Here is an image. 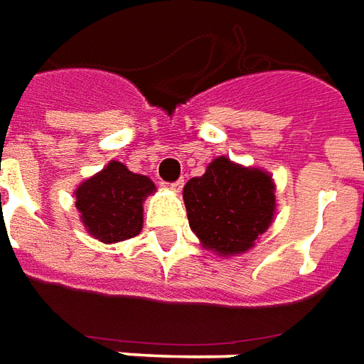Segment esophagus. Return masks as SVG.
Segmentation results:
<instances>
[{"label": "esophagus", "mask_w": 364, "mask_h": 364, "mask_svg": "<svg viewBox=\"0 0 364 364\" xmlns=\"http://www.w3.org/2000/svg\"><path fill=\"white\" fill-rule=\"evenodd\" d=\"M170 188H172L174 192H180V190L184 188V180L180 178V180H176V182H172V184H170Z\"/></svg>", "instance_id": "34e87169"}]
</instances>
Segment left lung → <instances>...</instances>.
Instances as JSON below:
<instances>
[{"mask_svg": "<svg viewBox=\"0 0 364 364\" xmlns=\"http://www.w3.org/2000/svg\"><path fill=\"white\" fill-rule=\"evenodd\" d=\"M188 221L202 245L221 257L252 249L277 211L274 182L269 172L247 168L218 156L202 176L184 186Z\"/></svg>", "mask_w": 364, "mask_h": 364, "instance_id": "8db88e82", "label": "left lung"}]
</instances>
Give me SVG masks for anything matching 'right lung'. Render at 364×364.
Listing matches in <instances>:
<instances>
[{"mask_svg": "<svg viewBox=\"0 0 364 364\" xmlns=\"http://www.w3.org/2000/svg\"><path fill=\"white\" fill-rule=\"evenodd\" d=\"M156 192L151 178L135 174L112 161L104 170L76 188V210L92 237L102 243H119L141 233L143 202Z\"/></svg>", "mask_w": 364, "mask_h": 364, "instance_id": "obj_1", "label": "right lung"}]
</instances>
